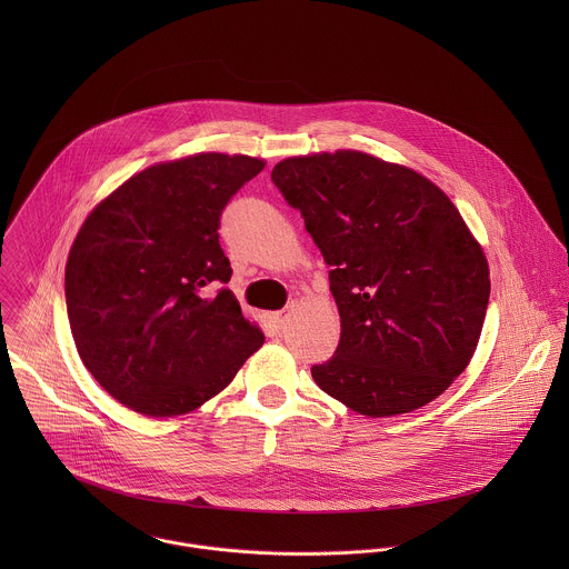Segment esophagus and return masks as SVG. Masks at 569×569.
Here are the masks:
<instances>
[{
  "label": "esophagus",
  "mask_w": 569,
  "mask_h": 569,
  "mask_svg": "<svg viewBox=\"0 0 569 569\" xmlns=\"http://www.w3.org/2000/svg\"><path fill=\"white\" fill-rule=\"evenodd\" d=\"M291 313H293V307H287L280 313L273 316V322H276L278 328H284V326L289 325V320H291Z\"/></svg>",
  "instance_id": "esophagus-1"
}]
</instances>
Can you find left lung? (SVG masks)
<instances>
[{
	"label": "left lung",
	"instance_id": "obj_1",
	"mask_svg": "<svg viewBox=\"0 0 569 569\" xmlns=\"http://www.w3.org/2000/svg\"><path fill=\"white\" fill-rule=\"evenodd\" d=\"M271 181L330 267L341 337L316 383L370 418L440 397L476 352L490 296L485 251L449 197L357 151L289 158Z\"/></svg>",
	"mask_w": 569,
	"mask_h": 569
}]
</instances>
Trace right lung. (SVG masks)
Returning <instances> with one entry per match:
<instances>
[{
    "instance_id": "obj_1",
    "label": "right lung",
    "mask_w": 569,
    "mask_h": 569,
    "mask_svg": "<svg viewBox=\"0 0 569 569\" xmlns=\"http://www.w3.org/2000/svg\"><path fill=\"white\" fill-rule=\"evenodd\" d=\"M262 168L223 153L156 163L82 223L66 264L68 318L84 368L122 406L192 411L262 346L226 287L219 243L226 206Z\"/></svg>"
}]
</instances>
